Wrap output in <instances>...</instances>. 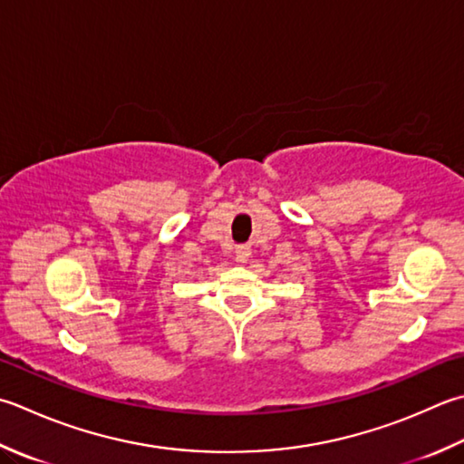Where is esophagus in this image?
<instances>
[{
  "mask_svg": "<svg viewBox=\"0 0 464 464\" xmlns=\"http://www.w3.org/2000/svg\"><path fill=\"white\" fill-rule=\"evenodd\" d=\"M235 257H237V261H241V263L247 261L251 257L249 245H239V247H235Z\"/></svg>",
  "mask_w": 464,
  "mask_h": 464,
  "instance_id": "esophagus-1",
  "label": "esophagus"
}]
</instances>
